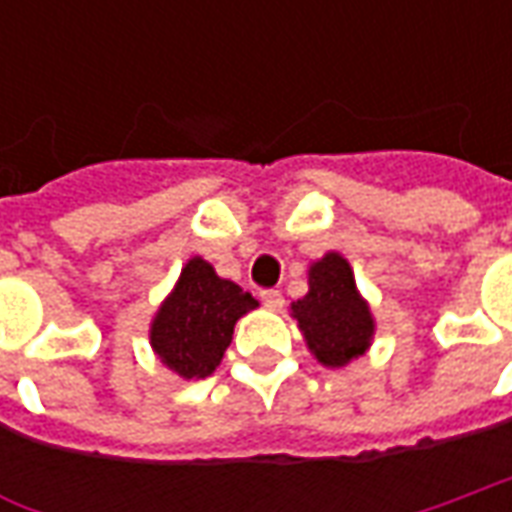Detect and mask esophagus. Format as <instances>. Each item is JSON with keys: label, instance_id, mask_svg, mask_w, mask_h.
<instances>
[{"label": "esophagus", "instance_id": "34e87169", "mask_svg": "<svg viewBox=\"0 0 512 512\" xmlns=\"http://www.w3.org/2000/svg\"><path fill=\"white\" fill-rule=\"evenodd\" d=\"M260 299H263V304H266L268 310H282V304H285V296H282L279 290H263Z\"/></svg>", "mask_w": 512, "mask_h": 512}]
</instances>
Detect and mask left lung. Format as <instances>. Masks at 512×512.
<instances>
[{
    "mask_svg": "<svg viewBox=\"0 0 512 512\" xmlns=\"http://www.w3.org/2000/svg\"><path fill=\"white\" fill-rule=\"evenodd\" d=\"M307 348L323 367H345L370 348L376 321L356 290L354 271L337 252L310 266V293L290 304Z\"/></svg>",
    "mask_w": 512,
    "mask_h": 512,
    "instance_id": "8db88e82",
    "label": "left lung"
}]
</instances>
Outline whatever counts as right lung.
I'll use <instances>...</instances> for the list:
<instances>
[{"label":"right lung","instance_id":"obj_1","mask_svg":"<svg viewBox=\"0 0 512 512\" xmlns=\"http://www.w3.org/2000/svg\"><path fill=\"white\" fill-rule=\"evenodd\" d=\"M255 307L252 293L219 277L208 260L191 257L150 323V345L180 378L211 376L233 340L235 321Z\"/></svg>","mask_w":512,"mask_h":512}]
</instances>
